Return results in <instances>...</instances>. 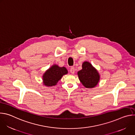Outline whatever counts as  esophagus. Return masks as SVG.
Returning <instances> with one entry per match:
<instances>
[{
	"mask_svg": "<svg viewBox=\"0 0 135 135\" xmlns=\"http://www.w3.org/2000/svg\"><path fill=\"white\" fill-rule=\"evenodd\" d=\"M70 72L71 73V74H74L75 73V68L74 67H72L70 68Z\"/></svg>",
	"mask_w": 135,
	"mask_h": 135,
	"instance_id": "obj_1",
	"label": "esophagus"
}]
</instances>
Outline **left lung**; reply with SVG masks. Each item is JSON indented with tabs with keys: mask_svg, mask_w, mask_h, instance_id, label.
<instances>
[{
	"mask_svg": "<svg viewBox=\"0 0 135 135\" xmlns=\"http://www.w3.org/2000/svg\"><path fill=\"white\" fill-rule=\"evenodd\" d=\"M80 82L86 88H92L98 84L100 76L99 73L89 62H84L82 69L78 73Z\"/></svg>",
	"mask_w": 135,
	"mask_h": 135,
	"instance_id": "1",
	"label": "left lung"
}]
</instances>
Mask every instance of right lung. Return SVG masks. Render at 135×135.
I'll list each match as a JSON object with an SVG mask.
<instances>
[{"label":"right lung","mask_w":135,"mask_h":135,"mask_svg":"<svg viewBox=\"0 0 135 135\" xmlns=\"http://www.w3.org/2000/svg\"><path fill=\"white\" fill-rule=\"evenodd\" d=\"M68 73L65 67H59L54 65L50 68L43 76V83L48 86H54L61 79L63 75Z\"/></svg>","instance_id":"obj_1"}]
</instances>
